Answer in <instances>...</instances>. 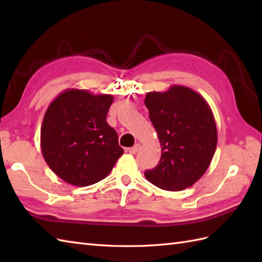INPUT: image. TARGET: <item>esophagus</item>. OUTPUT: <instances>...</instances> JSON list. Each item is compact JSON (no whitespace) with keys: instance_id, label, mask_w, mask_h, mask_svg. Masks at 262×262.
<instances>
[{"instance_id":"obj_1","label":"esophagus","mask_w":262,"mask_h":262,"mask_svg":"<svg viewBox=\"0 0 262 262\" xmlns=\"http://www.w3.org/2000/svg\"><path fill=\"white\" fill-rule=\"evenodd\" d=\"M140 147H141L140 144H135V145L133 147L128 148V152H129L130 154H136L138 152V149H140Z\"/></svg>"}]
</instances>
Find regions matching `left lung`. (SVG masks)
<instances>
[{
    "instance_id": "obj_1",
    "label": "left lung",
    "mask_w": 262,
    "mask_h": 262,
    "mask_svg": "<svg viewBox=\"0 0 262 262\" xmlns=\"http://www.w3.org/2000/svg\"><path fill=\"white\" fill-rule=\"evenodd\" d=\"M149 120L158 133L161 159L145 178L163 190L180 191L204 176L217 145V128L207 101L190 88L172 85L146 94Z\"/></svg>"
}]
</instances>
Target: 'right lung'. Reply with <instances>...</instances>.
Wrapping results in <instances>:
<instances>
[{
    "label": "right lung",
    "instance_id": "obj_1",
    "mask_svg": "<svg viewBox=\"0 0 262 262\" xmlns=\"http://www.w3.org/2000/svg\"><path fill=\"white\" fill-rule=\"evenodd\" d=\"M113 101L111 94L69 89L47 108L40 129L42 157L70 185L86 187L104 179L124 154L105 121Z\"/></svg>",
    "mask_w": 262,
    "mask_h": 262
}]
</instances>
